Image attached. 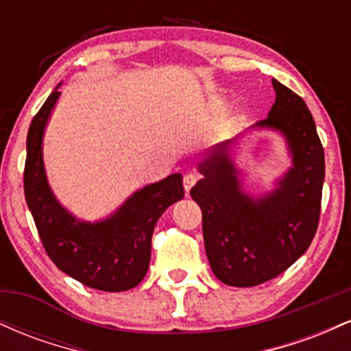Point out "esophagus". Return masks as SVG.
<instances>
[{"label": "esophagus", "mask_w": 351, "mask_h": 351, "mask_svg": "<svg viewBox=\"0 0 351 351\" xmlns=\"http://www.w3.org/2000/svg\"><path fill=\"white\" fill-rule=\"evenodd\" d=\"M196 181H198V175H195V173H186L183 178V186H184V191H186V195L189 193V189L196 184Z\"/></svg>", "instance_id": "34e87169"}]
</instances>
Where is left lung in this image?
Here are the masks:
<instances>
[{"label":"left lung","instance_id":"obj_1","mask_svg":"<svg viewBox=\"0 0 351 351\" xmlns=\"http://www.w3.org/2000/svg\"><path fill=\"white\" fill-rule=\"evenodd\" d=\"M276 102L249 130L284 136L292 165L271 191L254 196L232 153L237 138L215 145L198 165L189 195L203 211V237L215 276L232 287L274 279L305 254L315 236L325 178L324 147L302 97L272 79ZM239 136V135H237Z\"/></svg>","mask_w":351,"mask_h":351}]
</instances>
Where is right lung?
<instances>
[{"label":"right lung","instance_id":"add662e5","mask_svg":"<svg viewBox=\"0 0 351 351\" xmlns=\"http://www.w3.org/2000/svg\"><path fill=\"white\" fill-rule=\"evenodd\" d=\"M52 90L29 125L24 195L44 249L62 272L90 289L123 292L143 280L150 265L152 234L158 217L183 199V178L173 173L136 189L104 219L84 221L67 211L52 193L43 158L46 125L60 92Z\"/></svg>","mask_w":351,"mask_h":351}]
</instances>
